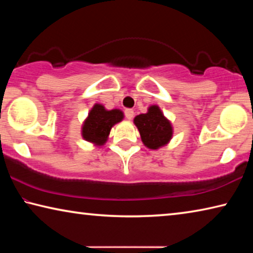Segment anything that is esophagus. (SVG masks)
I'll use <instances>...</instances> for the list:
<instances>
[{"instance_id":"34e87169","label":"esophagus","mask_w":253,"mask_h":253,"mask_svg":"<svg viewBox=\"0 0 253 253\" xmlns=\"http://www.w3.org/2000/svg\"><path fill=\"white\" fill-rule=\"evenodd\" d=\"M125 116L128 121H131L132 117H134V110L132 109H126L125 110Z\"/></svg>"}]
</instances>
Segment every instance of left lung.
Wrapping results in <instances>:
<instances>
[{"mask_svg":"<svg viewBox=\"0 0 253 253\" xmlns=\"http://www.w3.org/2000/svg\"><path fill=\"white\" fill-rule=\"evenodd\" d=\"M134 124L138 129L143 144L149 149H160L168 145L173 137V125L163 114L160 107L152 105L147 113L137 115Z\"/></svg>","mask_w":253,"mask_h":253,"instance_id":"8db88e82","label":"left lung"}]
</instances>
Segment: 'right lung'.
Wrapping results in <instances>:
<instances>
[{
  "instance_id": "right-lung-1",
  "label": "right lung",
  "mask_w": 253,
  "mask_h": 253,
  "mask_svg": "<svg viewBox=\"0 0 253 253\" xmlns=\"http://www.w3.org/2000/svg\"><path fill=\"white\" fill-rule=\"evenodd\" d=\"M121 109H106L104 105L95 104L81 125V136L97 147L104 146L108 140L111 128L124 119Z\"/></svg>"
}]
</instances>
